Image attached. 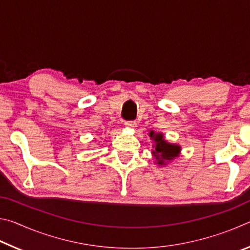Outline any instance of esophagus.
I'll list each match as a JSON object with an SVG mask.
<instances>
[{"label": "esophagus", "mask_w": 250, "mask_h": 250, "mask_svg": "<svg viewBox=\"0 0 250 250\" xmlns=\"http://www.w3.org/2000/svg\"><path fill=\"white\" fill-rule=\"evenodd\" d=\"M125 125L126 126V128L134 129L135 126H137V122H135V121H125Z\"/></svg>", "instance_id": "1"}]
</instances>
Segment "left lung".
Instances as JSON below:
<instances>
[{"instance_id": "obj_1", "label": "left lung", "mask_w": 250, "mask_h": 250, "mask_svg": "<svg viewBox=\"0 0 250 250\" xmlns=\"http://www.w3.org/2000/svg\"><path fill=\"white\" fill-rule=\"evenodd\" d=\"M149 135L151 140L153 141V146H152L153 149L151 153L153 159H155V164H158L159 167H166L173 160L179 158L182 150L181 146L167 142L162 132H155L151 130Z\"/></svg>"}]
</instances>
